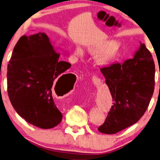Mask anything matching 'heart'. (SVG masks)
I'll return each instance as SVG.
<instances>
[{
	"instance_id": "1",
	"label": "heart",
	"mask_w": 160,
	"mask_h": 160,
	"mask_svg": "<svg viewBox=\"0 0 160 160\" xmlns=\"http://www.w3.org/2000/svg\"><path fill=\"white\" fill-rule=\"evenodd\" d=\"M87 50L92 56H95V63L100 68H108L116 62L122 55V44L115 40H101L90 44ZM84 52L82 48L77 46L75 49V55L82 57Z\"/></svg>"
}]
</instances>
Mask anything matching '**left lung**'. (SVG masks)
<instances>
[{"mask_svg":"<svg viewBox=\"0 0 160 160\" xmlns=\"http://www.w3.org/2000/svg\"><path fill=\"white\" fill-rule=\"evenodd\" d=\"M100 71L113 105L98 130L111 135L134 125L145 112L154 92L155 67L150 52L140 42L133 58Z\"/></svg>","mask_w":160,"mask_h":160,"instance_id":"8db88e82","label":"left lung"}]
</instances>
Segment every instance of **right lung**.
<instances>
[{
	"label": "right lung",
	"mask_w": 160,
	"mask_h": 160,
	"mask_svg": "<svg viewBox=\"0 0 160 160\" xmlns=\"http://www.w3.org/2000/svg\"><path fill=\"white\" fill-rule=\"evenodd\" d=\"M57 52L45 32L23 35L8 65V93L12 107L28 122L42 129L54 128L62 118L53 100L52 86L71 65L61 61ZM69 74L62 75L58 82ZM62 85V82L59 83Z\"/></svg>",
	"instance_id": "obj_1"
}]
</instances>
